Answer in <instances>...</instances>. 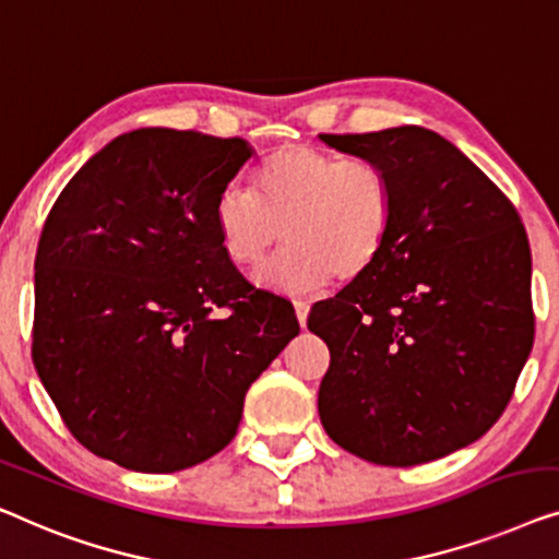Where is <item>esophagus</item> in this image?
Here are the masks:
<instances>
[{
    "label": "esophagus",
    "instance_id": "esophagus-1",
    "mask_svg": "<svg viewBox=\"0 0 559 559\" xmlns=\"http://www.w3.org/2000/svg\"><path fill=\"white\" fill-rule=\"evenodd\" d=\"M294 309H296V317H298V324H306V317H309V309H311V304L309 301H304V298H296L294 301Z\"/></svg>",
    "mask_w": 559,
    "mask_h": 559
}]
</instances>
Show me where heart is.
Returning a JSON list of instances; mask_svg holds the SVG:
<instances>
[{
    "mask_svg": "<svg viewBox=\"0 0 559 559\" xmlns=\"http://www.w3.org/2000/svg\"><path fill=\"white\" fill-rule=\"evenodd\" d=\"M212 219L223 253L242 269L261 265L286 235L290 246L258 281L317 290L332 278L357 281L377 263L395 223V185L374 159L288 144L258 164L253 192H219Z\"/></svg>",
    "mask_w": 559,
    "mask_h": 559,
    "instance_id": "1",
    "label": "heart"
}]
</instances>
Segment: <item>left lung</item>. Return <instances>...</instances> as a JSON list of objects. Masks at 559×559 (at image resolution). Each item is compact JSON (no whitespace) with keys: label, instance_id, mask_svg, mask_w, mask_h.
<instances>
[{"label":"left lung","instance_id":"left-lung-1","mask_svg":"<svg viewBox=\"0 0 559 559\" xmlns=\"http://www.w3.org/2000/svg\"><path fill=\"white\" fill-rule=\"evenodd\" d=\"M395 185L382 255L311 306L326 342L321 426L380 466L474 443L507 411L534 342L532 253L516 207L451 141L420 126L319 133Z\"/></svg>","mask_w":559,"mask_h":559}]
</instances>
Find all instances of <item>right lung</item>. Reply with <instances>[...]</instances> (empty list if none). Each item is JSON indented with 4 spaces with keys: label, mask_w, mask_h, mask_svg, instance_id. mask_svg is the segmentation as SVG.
<instances>
[{
    "label": "right lung",
    "mask_w": 559,
    "mask_h": 559,
    "mask_svg": "<svg viewBox=\"0 0 559 559\" xmlns=\"http://www.w3.org/2000/svg\"><path fill=\"white\" fill-rule=\"evenodd\" d=\"M250 154L202 131L123 133L45 219L33 361L62 423L100 459L144 474L207 461L298 334L294 304L242 278L217 240L215 200Z\"/></svg>",
    "instance_id": "1"
}]
</instances>
